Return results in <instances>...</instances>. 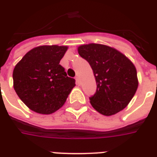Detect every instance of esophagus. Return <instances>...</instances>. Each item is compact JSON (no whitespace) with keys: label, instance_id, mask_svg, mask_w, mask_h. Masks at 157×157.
<instances>
[{"label":"esophagus","instance_id":"1","mask_svg":"<svg viewBox=\"0 0 157 157\" xmlns=\"http://www.w3.org/2000/svg\"><path fill=\"white\" fill-rule=\"evenodd\" d=\"M76 83L78 84V85H80V82H81V81H80V77H79L78 76H76Z\"/></svg>","mask_w":157,"mask_h":157}]
</instances>
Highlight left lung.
<instances>
[{"label":"left lung","mask_w":157,"mask_h":157,"mask_svg":"<svg viewBox=\"0 0 157 157\" xmlns=\"http://www.w3.org/2000/svg\"><path fill=\"white\" fill-rule=\"evenodd\" d=\"M78 53L90 63L95 77L97 90L90 98L92 107L104 116L126 107L139 86L134 63L114 48L101 44L82 45Z\"/></svg>","instance_id":"left-lung-1"}]
</instances>
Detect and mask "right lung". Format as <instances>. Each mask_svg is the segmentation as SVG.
Returning <instances> with one entry per match:
<instances>
[{
	"label": "right lung",
	"instance_id": "obj_1",
	"mask_svg": "<svg viewBox=\"0 0 157 157\" xmlns=\"http://www.w3.org/2000/svg\"><path fill=\"white\" fill-rule=\"evenodd\" d=\"M67 50V46L40 45L28 51L14 67L13 89L32 111L54 113L76 86L59 64Z\"/></svg>",
	"mask_w": 157,
	"mask_h": 157
}]
</instances>
